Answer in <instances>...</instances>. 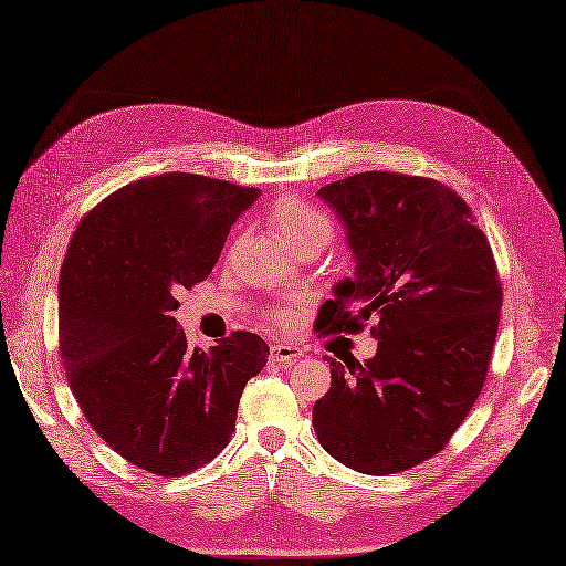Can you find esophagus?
<instances>
[{"label":"esophagus","mask_w":566,"mask_h":566,"mask_svg":"<svg viewBox=\"0 0 566 566\" xmlns=\"http://www.w3.org/2000/svg\"><path fill=\"white\" fill-rule=\"evenodd\" d=\"M270 357H272V363H280L284 367H290V365L298 363V359L304 357V350H302V347H296V345H290V343H276V345H272Z\"/></svg>","instance_id":"esophagus-1"}]
</instances>
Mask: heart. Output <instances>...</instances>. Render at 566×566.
Returning <instances> with one entry per match:
<instances>
[{"mask_svg":"<svg viewBox=\"0 0 566 566\" xmlns=\"http://www.w3.org/2000/svg\"><path fill=\"white\" fill-rule=\"evenodd\" d=\"M270 221L274 231L294 250L314 243L326 245L333 238V223L328 221V216L294 195L274 201V207L270 209Z\"/></svg>","mask_w":566,"mask_h":566,"instance_id":"1","label":"heart"}]
</instances>
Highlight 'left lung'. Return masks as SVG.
I'll list each match as a JSON object with an SVG mask.
<instances>
[{"label":"left lung","instance_id":"1","mask_svg":"<svg viewBox=\"0 0 566 566\" xmlns=\"http://www.w3.org/2000/svg\"><path fill=\"white\" fill-rule=\"evenodd\" d=\"M318 197L343 221L355 276L335 284L316 333H359L375 316L377 355L345 366L326 355L314 430L355 472H406L448 444L484 387L503 304L494 252L438 179L359 172Z\"/></svg>","mask_w":566,"mask_h":566}]
</instances>
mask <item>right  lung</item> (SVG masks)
<instances>
[{"label": "right lung", "mask_w": 566, "mask_h": 566, "mask_svg": "<svg viewBox=\"0 0 566 566\" xmlns=\"http://www.w3.org/2000/svg\"><path fill=\"white\" fill-rule=\"evenodd\" d=\"M260 189L165 172L99 201L72 233L57 284L60 357L90 426L158 476L211 462L235 430L248 379L268 365L260 335L189 350L175 311L203 282Z\"/></svg>", "instance_id": "right-lung-1"}]
</instances>
